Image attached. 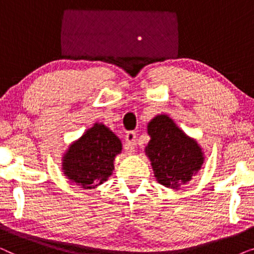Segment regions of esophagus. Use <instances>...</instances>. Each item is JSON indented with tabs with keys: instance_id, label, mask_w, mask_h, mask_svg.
<instances>
[{
	"instance_id": "obj_1",
	"label": "esophagus",
	"mask_w": 254,
	"mask_h": 254,
	"mask_svg": "<svg viewBox=\"0 0 254 254\" xmlns=\"http://www.w3.org/2000/svg\"><path fill=\"white\" fill-rule=\"evenodd\" d=\"M126 142L128 144V147L130 148V152L133 151V149L135 148V145H136V134H135V131H128L126 134Z\"/></svg>"
}]
</instances>
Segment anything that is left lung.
Instances as JSON below:
<instances>
[{
  "mask_svg": "<svg viewBox=\"0 0 254 254\" xmlns=\"http://www.w3.org/2000/svg\"><path fill=\"white\" fill-rule=\"evenodd\" d=\"M151 140L145 151L156 179L163 186L177 190L190 180L203 163L202 151L168 116H157L148 126Z\"/></svg>",
  "mask_w": 254,
  "mask_h": 254,
  "instance_id": "1",
  "label": "left lung"
}]
</instances>
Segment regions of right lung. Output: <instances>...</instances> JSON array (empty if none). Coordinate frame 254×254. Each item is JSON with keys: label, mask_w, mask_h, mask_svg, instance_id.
Returning <instances> with one entry per match:
<instances>
[{"label": "right lung", "mask_w": 254, "mask_h": 254, "mask_svg": "<svg viewBox=\"0 0 254 254\" xmlns=\"http://www.w3.org/2000/svg\"><path fill=\"white\" fill-rule=\"evenodd\" d=\"M121 149L119 138L104 125L96 124L69 147L62 170L78 186L95 189L112 175L114 157Z\"/></svg>", "instance_id": "add662e5"}]
</instances>
